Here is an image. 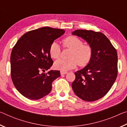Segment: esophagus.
Wrapping results in <instances>:
<instances>
[{
    "label": "esophagus",
    "mask_w": 127,
    "mask_h": 127,
    "mask_svg": "<svg viewBox=\"0 0 127 127\" xmlns=\"http://www.w3.org/2000/svg\"><path fill=\"white\" fill-rule=\"evenodd\" d=\"M67 73V72L66 71H60V74L61 75H64V74H65Z\"/></svg>",
    "instance_id": "esophagus-1"
}]
</instances>
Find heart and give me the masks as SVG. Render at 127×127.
<instances>
[{
  "mask_svg": "<svg viewBox=\"0 0 127 127\" xmlns=\"http://www.w3.org/2000/svg\"><path fill=\"white\" fill-rule=\"evenodd\" d=\"M64 47L71 50L69 59H59L54 63L56 69L67 71L74 69L77 64L80 67H85L91 62L93 55V49L91 45H84L81 39L73 35L68 36L63 41ZM49 54L54 59H58L61 54L60 46L56 42L51 43L49 48Z\"/></svg>",
  "mask_w": 127,
  "mask_h": 127,
  "instance_id": "1",
  "label": "heart"
}]
</instances>
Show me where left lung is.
Here are the masks:
<instances>
[{"mask_svg": "<svg viewBox=\"0 0 127 127\" xmlns=\"http://www.w3.org/2000/svg\"><path fill=\"white\" fill-rule=\"evenodd\" d=\"M72 34L83 38L93 49L89 64L74 73L76 78L72 88L76 95L82 100L95 101L107 93L117 77L116 50L100 32L78 29Z\"/></svg>", "mask_w": 127, "mask_h": 127, "instance_id": "obj_1", "label": "left lung"}]
</instances>
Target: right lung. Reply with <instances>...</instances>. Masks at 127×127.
<instances>
[{
  "mask_svg": "<svg viewBox=\"0 0 127 127\" xmlns=\"http://www.w3.org/2000/svg\"><path fill=\"white\" fill-rule=\"evenodd\" d=\"M63 29L43 27L24 34L13 47L11 55V75L15 88L28 99L37 100L51 92L52 83L60 76L51 70L49 54L51 43L64 33Z\"/></svg>",
  "mask_w": 127,
  "mask_h": 127,
  "instance_id": "right-lung-1",
  "label": "right lung"
}]
</instances>
